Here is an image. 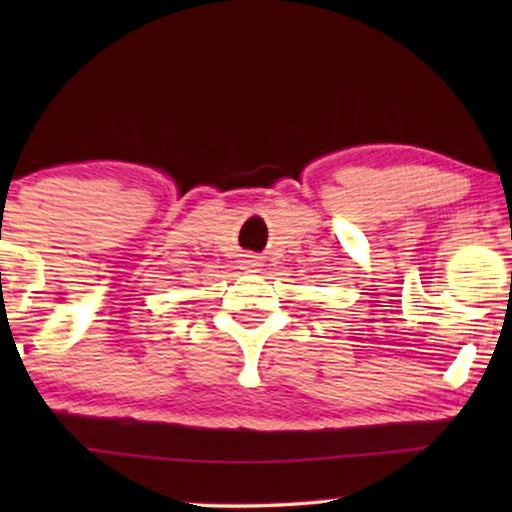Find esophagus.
<instances>
[{"label": "esophagus", "instance_id": "34e87169", "mask_svg": "<svg viewBox=\"0 0 512 512\" xmlns=\"http://www.w3.org/2000/svg\"><path fill=\"white\" fill-rule=\"evenodd\" d=\"M256 265H258V261H256L254 256H247V258H244V268H256Z\"/></svg>", "mask_w": 512, "mask_h": 512}]
</instances>
